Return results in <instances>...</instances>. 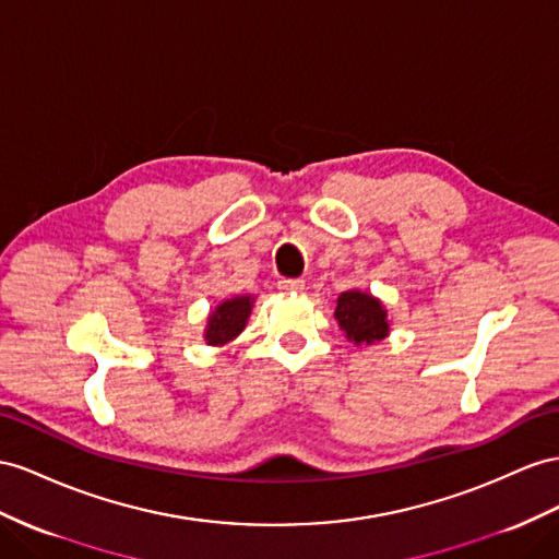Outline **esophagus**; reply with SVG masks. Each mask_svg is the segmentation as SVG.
I'll use <instances>...</instances> for the list:
<instances>
[{
  "label": "esophagus",
  "mask_w": 559,
  "mask_h": 559,
  "mask_svg": "<svg viewBox=\"0 0 559 559\" xmlns=\"http://www.w3.org/2000/svg\"><path fill=\"white\" fill-rule=\"evenodd\" d=\"M278 288L283 290V293H302L305 290V281H299V278H293V281H278Z\"/></svg>",
  "instance_id": "obj_1"
}]
</instances>
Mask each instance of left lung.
<instances>
[{
    "instance_id": "8db88e82",
    "label": "left lung",
    "mask_w": 559,
    "mask_h": 559,
    "mask_svg": "<svg viewBox=\"0 0 559 559\" xmlns=\"http://www.w3.org/2000/svg\"><path fill=\"white\" fill-rule=\"evenodd\" d=\"M335 319L340 331H345V337L356 347L376 345L390 335L388 307L382 305L380 297L359 288L340 293Z\"/></svg>"
}]
</instances>
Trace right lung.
I'll return each mask as SVG.
<instances>
[{"instance_id":"obj_1","label":"right lung","mask_w":559,"mask_h":559,"mask_svg":"<svg viewBox=\"0 0 559 559\" xmlns=\"http://www.w3.org/2000/svg\"><path fill=\"white\" fill-rule=\"evenodd\" d=\"M254 295H236L222 299V302L210 311L205 325V342L210 347H226L234 342L242 331H246L248 319L252 313Z\"/></svg>"}]
</instances>
